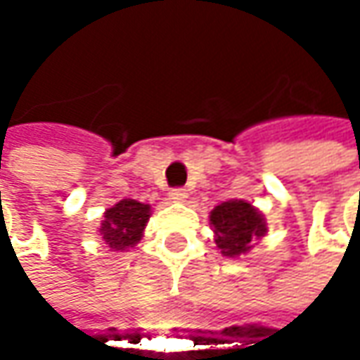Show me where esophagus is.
I'll return each instance as SVG.
<instances>
[{"mask_svg": "<svg viewBox=\"0 0 360 360\" xmlns=\"http://www.w3.org/2000/svg\"><path fill=\"white\" fill-rule=\"evenodd\" d=\"M168 196H170V200L174 202H184L188 198V190L186 188H172Z\"/></svg>", "mask_w": 360, "mask_h": 360, "instance_id": "1", "label": "esophagus"}]
</instances>
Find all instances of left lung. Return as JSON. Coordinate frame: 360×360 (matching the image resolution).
Returning <instances> with one entry per match:
<instances>
[{
	"instance_id": "1",
	"label": "left lung",
	"mask_w": 360,
	"mask_h": 360,
	"mask_svg": "<svg viewBox=\"0 0 360 360\" xmlns=\"http://www.w3.org/2000/svg\"><path fill=\"white\" fill-rule=\"evenodd\" d=\"M210 224L214 226L216 244L224 256L250 250L252 238H260L266 232L264 218L244 200H229L216 206L210 212Z\"/></svg>"
}]
</instances>
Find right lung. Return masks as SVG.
I'll return each mask as SVG.
<instances>
[{"instance_id": "right-lung-1", "label": "right lung", "mask_w": 360, "mask_h": 360, "mask_svg": "<svg viewBox=\"0 0 360 360\" xmlns=\"http://www.w3.org/2000/svg\"><path fill=\"white\" fill-rule=\"evenodd\" d=\"M150 218V206L138 200H120L116 206L105 210L100 234L110 248L126 250L142 238L146 222Z\"/></svg>"}]
</instances>
